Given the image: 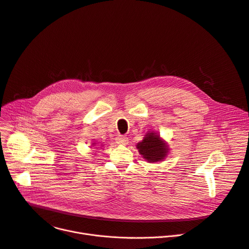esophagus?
Listing matches in <instances>:
<instances>
[{
  "mask_svg": "<svg viewBox=\"0 0 249 249\" xmlns=\"http://www.w3.org/2000/svg\"><path fill=\"white\" fill-rule=\"evenodd\" d=\"M116 142H117L118 144H122V145H126L128 144L129 142V139L125 136H122V135H119L117 138H116Z\"/></svg>",
  "mask_w": 249,
  "mask_h": 249,
  "instance_id": "34e87169",
  "label": "esophagus"
}]
</instances>
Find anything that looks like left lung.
I'll list each match as a JSON object with an SVG mask.
<instances>
[{
	"label": "left lung",
	"mask_w": 249,
	"mask_h": 249,
	"mask_svg": "<svg viewBox=\"0 0 249 249\" xmlns=\"http://www.w3.org/2000/svg\"><path fill=\"white\" fill-rule=\"evenodd\" d=\"M139 153L148 162L162 161L168 153V146L155 132H149L136 145Z\"/></svg>",
	"instance_id": "8db88e82"
}]
</instances>
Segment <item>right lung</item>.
I'll return each instance as SVG.
<instances>
[{"mask_svg":"<svg viewBox=\"0 0 249 249\" xmlns=\"http://www.w3.org/2000/svg\"><path fill=\"white\" fill-rule=\"evenodd\" d=\"M95 144H96V143H93V145H95Z\"/></svg>","mask_w":249,"mask_h":249,"instance_id":"right-lung-1","label":"right lung"}]
</instances>
